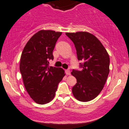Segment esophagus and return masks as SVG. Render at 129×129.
<instances>
[{
    "label": "esophagus",
    "mask_w": 129,
    "mask_h": 129,
    "mask_svg": "<svg viewBox=\"0 0 129 129\" xmlns=\"http://www.w3.org/2000/svg\"><path fill=\"white\" fill-rule=\"evenodd\" d=\"M65 71H66V73L67 75H70V74H71V72H70L69 70H66Z\"/></svg>",
    "instance_id": "1"
}]
</instances>
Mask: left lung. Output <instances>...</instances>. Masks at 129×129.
Wrapping results in <instances>:
<instances>
[{"mask_svg": "<svg viewBox=\"0 0 129 129\" xmlns=\"http://www.w3.org/2000/svg\"><path fill=\"white\" fill-rule=\"evenodd\" d=\"M76 49L77 59L82 61L81 71L73 70L77 79L73 87L74 96L81 102L95 98L103 89L110 72V57L96 37L87 32L67 33Z\"/></svg>", "mask_w": 129, "mask_h": 129, "instance_id": "left-lung-1", "label": "left lung"}]
</instances>
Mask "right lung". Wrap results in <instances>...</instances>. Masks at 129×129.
<instances>
[{"label":"right lung","mask_w":129,"mask_h":129,"mask_svg":"<svg viewBox=\"0 0 129 129\" xmlns=\"http://www.w3.org/2000/svg\"><path fill=\"white\" fill-rule=\"evenodd\" d=\"M61 34L52 30L39 31L31 37L21 54L19 70L24 86L37 104H46L52 100L65 76L62 68L49 66Z\"/></svg>","instance_id":"obj_1"}]
</instances>
